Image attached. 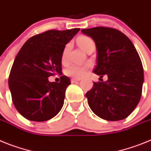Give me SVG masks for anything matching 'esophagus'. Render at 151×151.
Wrapping results in <instances>:
<instances>
[{"mask_svg":"<svg viewBox=\"0 0 151 151\" xmlns=\"http://www.w3.org/2000/svg\"><path fill=\"white\" fill-rule=\"evenodd\" d=\"M81 81V78H77V77H74V78H71V82L75 83L77 82V81Z\"/></svg>","mask_w":151,"mask_h":151,"instance_id":"esophagus-1","label":"esophagus"}]
</instances>
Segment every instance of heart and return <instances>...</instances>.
<instances>
[{
    "mask_svg": "<svg viewBox=\"0 0 151 151\" xmlns=\"http://www.w3.org/2000/svg\"><path fill=\"white\" fill-rule=\"evenodd\" d=\"M77 43L81 47L83 50L86 51L89 47L91 46L95 45V43L92 38L89 37L81 35L77 38ZM69 49H70V44L66 45L62 52V60H65L68 54ZM89 66L88 65H80V64H72L70 65L67 69L66 72L68 75L72 76L75 77H81L85 75L86 70L89 69Z\"/></svg>",
    "mask_w": 151,
    "mask_h": 151,
    "instance_id": "b5f03b06",
    "label": "heart"
}]
</instances>
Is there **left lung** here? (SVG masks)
Segmentation results:
<instances>
[{
	"label": "left lung",
	"instance_id": "1",
	"mask_svg": "<svg viewBox=\"0 0 151 151\" xmlns=\"http://www.w3.org/2000/svg\"><path fill=\"white\" fill-rule=\"evenodd\" d=\"M92 37L97 50L93 73L108 80L95 83L86 97L89 108L101 119L117 121L130 115L142 96L144 70L131 40L118 30L96 27L81 30Z\"/></svg>",
	"mask_w": 151,
	"mask_h": 151
}]
</instances>
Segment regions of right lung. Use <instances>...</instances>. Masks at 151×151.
Listing matches in <instances>:
<instances>
[{
    "instance_id": "1",
    "label": "right lung",
    "mask_w": 151,
    "mask_h": 151,
    "mask_svg": "<svg viewBox=\"0 0 151 151\" xmlns=\"http://www.w3.org/2000/svg\"><path fill=\"white\" fill-rule=\"evenodd\" d=\"M80 30H50L28 39L20 49L10 70L9 88L15 108L27 119L46 121L62 109L70 79L62 76L60 83H55L48 77L62 75L63 50Z\"/></svg>"
}]
</instances>
